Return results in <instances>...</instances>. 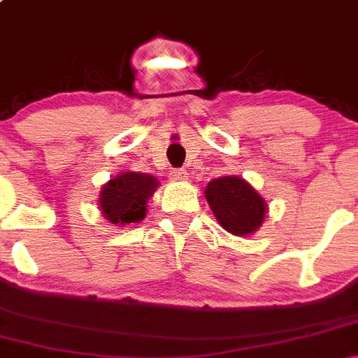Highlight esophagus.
Returning <instances> with one entry per match:
<instances>
[{
  "label": "esophagus",
  "instance_id": "1",
  "mask_svg": "<svg viewBox=\"0 0 358 358\" xmlns=\"http://www.w3.org/2000/svg\"><path fill=\"white\" fill-rule=\"evenodd\" d=\"M187 170H183V168H173V170L170 171V178L175 180V182H180V180H187Z\"/></svg>",
  "mask_w": 358,
  "mask_h": 358
}]
</instances>
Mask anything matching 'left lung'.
Returning <instances> with one entry per match:
<instances>
[{"instance_id": "obj_1", "label": "left lung", "mask_w": 358, "mask_h": 358, "mask_svg": "<svg viewBox=\"0 0 358 358\" xmlns=\"http://www.w3.org/2000/svg\"><path fill=\"white\" fill-rule=\"evenodd\" d=\"M205 199L222 227L234 236L252 234L264 220L266 202L248 182L237 176L212 180L205 188Z\"/></svg>"}]
</instances>
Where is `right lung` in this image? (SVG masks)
Masks as SVG:
<instances>
[{"label":"right lung","instance_id":"right-lung-1","mask_svg":"<svg viewBox=\"0 0 358 358\" xmlns=\"http://www.w3.org/2000/svg\"><path fill=\"white\" fill-rule=\"evenodd\" d=\"M158 180L145 173H122L104 185L101 208L110 224H133L146 215V200L153 195Z\"/></svg>","mask_w":358,"mask_h":358}]
</instances>
